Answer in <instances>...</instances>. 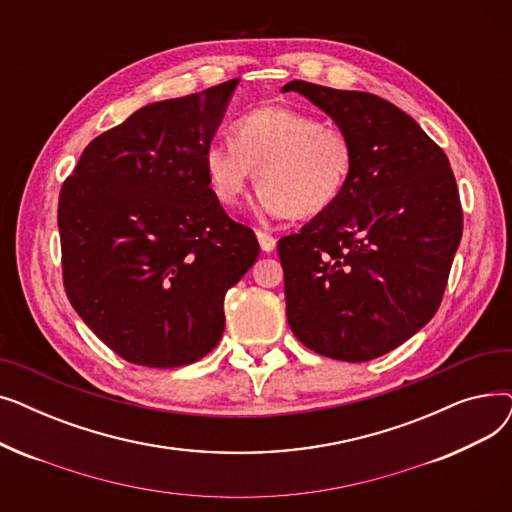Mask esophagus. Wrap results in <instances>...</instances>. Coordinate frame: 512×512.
I'll use <instances>...</instances> for the list:
<instances>
[{
	"label": "esophagus",
	"mask_w": 512,
	"mask_h": 512,
	"mask_svg": "<svg viewBox=\"0 0 512 512\" xmlns=\"http://www.w3.org/2000/svg\"><path fill=\"white\" fill-rule=\"evenodd\" d=\"M257 240H259V247L261 251L265 253H272L276 249V238L270 234V232H263V230H257Z\"/></svg>",
	"instance_id": "obj_1"
}]
</instances>
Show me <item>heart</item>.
I'll use <instances>...</instances> for the list:
<instances>
[{
    "label": "heart",
    "mask_w": 512,
    "mask_h": 512,
    "mask_svg": "<svg viewBox=\"0 0 512 512\" xmlns=\"http://www.w3.org/2000/svg\"><path fill=\"white\" fill-rule=\"evenodd\" d=\"M205 174L222 205L238 203L257 172V209L270 218H311L326 211L351 174L346 134L315 116L267 105L234 122L232 139L207 145Z\"/></svg>",
    "instance_id": "b5f03b06"
}]
</instances>
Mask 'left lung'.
<instances>
[{"label": "left lung", "instance_id": "obj_1", "mask_svg": "<svg viewBox=\"0 0 512 512\" xmlns=\"http://www.w3.org/2000/svg\"><path fill=\"white\" fill-rule=\"evenodd\" d=\"M353 147L340 197L280 238L286 315L311 351L378 359L417 334L442 303L463 236L446 153L390 101L292 80Z\"/></svg>", "mask_w": 512, "mask_h": 512}]
</instances>
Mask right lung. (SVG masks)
Wrapping results in <instances>:
<instances>
[{
	"mask_svg": "<svg viewBox=\"0 0 512 512\" xmlns=\"http://www.w3.org/2000/svg\"><path fill=\"white\" fill-rule=\"evenodd\" d=\"M238 78L149 103L99 134L58 203L64 288L74 311L122 359L180 367L224 334V297L259 257L205 174Z\"/></svg>",
	"mask_w": 512,
	"mask_h": 512,
	"instance_id": "right-lung-1",
	"label": "right lung"
}]
</instances>
